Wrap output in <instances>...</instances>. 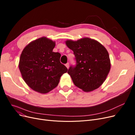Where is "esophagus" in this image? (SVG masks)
I'll list each match as a JSON object with an SVG mask.
<instances>
[{"label":"esophagus","instance_id":"1","mask_svg":"<svg viewBox=\"0 0 135 135\" xmlns=\"http://www.w3.org/2000/svg\"><path fill=\"white\" fill-rule=\"evenodd\" d=\"M66 67L67 68H69V63L68 62V63H67L66 64Z\"/></svg>","mask_w":135,"mask_h":135}]
</instances>
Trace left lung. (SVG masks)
<instances>
[{"label":"left lung","mask_w":135,"mask_h":135,"mask_svg":"<svg viewBox=\"0 0 135 135\" xmlns=\"http://www.w3.org/2000/svg\"><path fill=\"white\" fill-rule=\"evenodd\" d=\"M66 44L75 56L76 65L70 66L67 72L75 85L85 92L98 88L110 69L107 50L97 41L89 38L76 41L67 40Z\"/></svg>","instance_id":"obj_1"}]
</instances>
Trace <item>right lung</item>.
<instances>
[{"mask_svg": "<svg viewBox=\"0 0 135 135\" xmlns=\"http://www.w3.org/2000/svg\"><path fill=\"white\" fill-rule=\"evenodd\" d=\"M55 46V42L42 37L27 45L20 56L19 69L23 80L41 94L55 88L61 76L68 70L60 62L61 54L52 51Z\"/></svg>", "mask_w": 135, "mask_h": 135, "instance_id": "obj_1", "label": "right lung"}]
</instances>
